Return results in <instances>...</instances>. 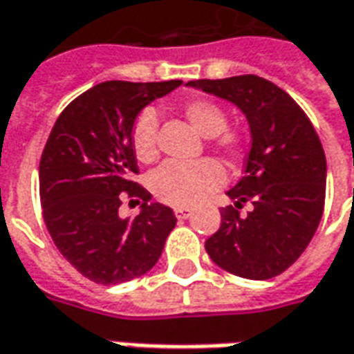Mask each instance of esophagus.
<instances>
[{
  "instance_id": "1",
  "label": "esophagus",
  "mask_w": 354,
  "mask_h": 354,
  "mask_svg": "<svg viewBox=\"0 0 354 354\" xmlns=\"http://www.w3.org/2000/svg\"><path fill=\"white\" fill-rule=\"evenodd\" d=\"M192 207H175V217L177 219H189Z\"/></svg>"
}]
</instances>
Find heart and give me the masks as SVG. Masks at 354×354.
<instances>
[{
	"label": "heart",
	"mask_w": 354,
	"mask_h": 354,
	"mask_svg": "<svg viewBox=\"0 0 354 354\" xmlns=\"http://www.w3.org/2000/svg\"><path fill=\"white\" fill-rule=\"evenodd\" d=\"M189 124L204 139H212L223 154L236 158L242 150V137L227 129V114L212 101H190L185 104ZM158 114L152 109L142 110L131 129V149L141 164H150L158 156ZM225 171L215 160L204 158L196 162H167L154 171L150 189L165 204L185 207L204 200L209 192L219 189Z\"/></svg>",
	"instance_id": "obj_1"
}]
</instances>
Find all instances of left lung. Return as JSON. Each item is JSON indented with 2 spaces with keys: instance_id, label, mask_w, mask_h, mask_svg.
<instances>
[{
  "instance_id": "left-lung-1",
  "label": "left lung",
  "mask_w": 354,
  "mask_h": 354,
  "mask_svg": "<svg viewBox=\"0 0 354 354\" xmlns=\"http://www.w3.org/2000/svg\"><path fill=\"white\" fill-rule=\"evenodd\" d=\"M189 87L232 102L248 120L252 149L244 177L227 190L234 202L205 240L215 265L236 277L267 280L284 272L315 236L326 196V156L309 118L269 80H196ZM252 201L245 218L237 209Z\"/></svg>"
}]
</instances>
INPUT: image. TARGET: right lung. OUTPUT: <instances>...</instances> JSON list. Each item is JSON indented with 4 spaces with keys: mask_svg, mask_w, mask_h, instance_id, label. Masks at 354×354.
Returning a JSON list of instances; mask_svg holds the SVG:
<instances>
[{
    "mask_svg": "<svg viewBox=\"0 0 354 354\" xmlns=\"http://www.w3.org/2000/svg\"><path fill=\"white\" fill-rule=\"evenodd\" d=\"M183 82H102L62 110L39 162L44 219L62 257L97 284L149 272L175 229L171 207L131 181L139 173L131 129L141 110ZM139 196L142 212L122 220L120 194Z\"/></svg>",
    "mask_w": 354,
    "mask_h": 354,
    "instance_id": "1",
    "label": "right lung"
}]
</instances>
